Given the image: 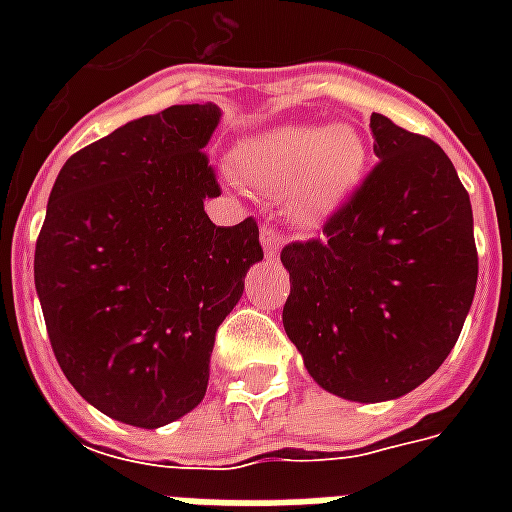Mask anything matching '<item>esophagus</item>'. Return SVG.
Masks as SVG:
<instances>
[{"label": "esophagus", "mask_w": 512, "mask_h": 512, "mask_svg": "<svg viewBox=\"0 0 512 512\" xmlns=\"http://www.w3.org/2000/svg\"><path fill=\"white\" fill-rule=\"evenodd\" d=\"M260 244H263V252H266V257H277L279 246H282V235H279L277 227L263 224V230H260Z\"/></svg>", "instance_id": "34e87169"}]
</instances>
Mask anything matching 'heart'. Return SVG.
<instances>
[{"label":"heart","instance_id":"1","mask_svg":"<svg viewBox=\"0 0 512 512\" xmlns=\"http://www.w3.org/2000/svg\"><path fill=\"white\" fill-rule=\"evenodd\" d=\"M241 164L257 189L288 197L290 213L315 224L356 189L367 147L348 126H282L246 145Z\"/></svg>","mask_w":512,"mask_h":512}]
</instances>
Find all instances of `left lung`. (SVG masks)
<instances>
[{
    "label": "left lung",
    "instance_id": "1",
    "mask_svg": "<svg viewBox=\"0 0 512 512\" xmlns=\"http://www.w3.org/2000/svg\"><path fill=\"white\" fill-rule=\"evenodd\" d=\"M378 164L323 224L282 249V323L304 367L345 400L417 389L458 343L477 288L469 191L433 139L370 115Z\"/></svg>",
    "mask_w": 512,
    "mask_h": 512
}]
</instances>
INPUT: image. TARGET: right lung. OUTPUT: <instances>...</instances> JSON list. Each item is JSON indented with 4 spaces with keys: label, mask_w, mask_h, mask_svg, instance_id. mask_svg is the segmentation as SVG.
<instances>
[{
    "label": "right lung",
    "mask_w": 512,
    "mask_h": 512,
    "mask_svg": "<svg viewBox=\"0 0 512 512\" xmlns=\"http://www.w3.org/2000/svg\"><path fill=\"white\" fill-rule=\"evenodd\" d=\"M219 115L213 104L169 106L73 153L35 244L62 373L136 428L175 422L205 397L216 329L263 260L252 216L216 227L202 208L222 194L202 150Z\"/></svg>",
    "instance_id": "right-lung-1"
}]
</instances>
